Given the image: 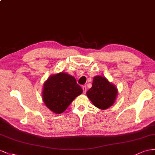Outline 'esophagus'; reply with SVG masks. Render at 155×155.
Wrapping results in <instances>:
<instances>
[{"label": "esophagus", "instance_id": "34e87169", "mask_svg": "<svg viewBox=\"0 0 155 155\" xmlns=\"http://www.w3.org/2000/svg\"><path fill=\"white\" fill-rule=\"evenodd\" d=\"M82 90H83V92H84V94H86V91H87V87L86 86H82Z\"/></svg>", "mask_w": 155, "mask_h": 155}]
</instances>
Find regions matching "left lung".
<instances>
[{"mask_svg":"<svg viewBox=\"0 0 155 155\" xmlns=\"http://www.w3.org/2000/svg\"><path fill=\"white\" fill-rule=\"evenodd\" d=\"M86 95L94 106L105 110L114 104L118 90L105 77L97 75L94 77L92 86L87 91Z\"/></svg>","mask_w":155,"mask_h":155,"instance_id":"1","label":"left lung"}]
</instances>
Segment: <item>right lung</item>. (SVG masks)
I'll return each mask as SVG.
<instances>
[{"label": "right lung", "instance_id": "obj_1", "mask_svg": "<svg viewBox=\"0 0 155 155\" xmlns=\"http://www.w3.org/2000/svg\"><path fill=\"white\" fill-rule=\"evenodd\" d=\"M82 93L76 79L68 73L51 74L44 82L42 100L46 106L55 114H61L75 98Z\"/></svg>", "mask_w": 155, "mask_h": 155}]
</instances>
